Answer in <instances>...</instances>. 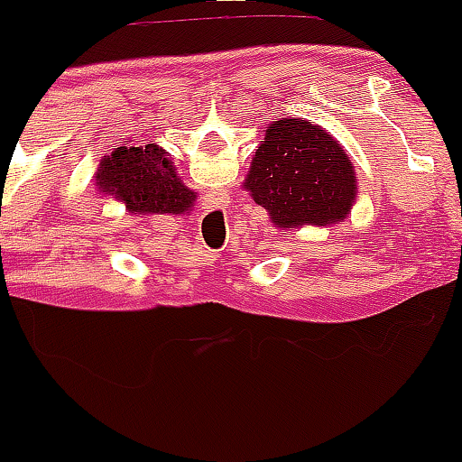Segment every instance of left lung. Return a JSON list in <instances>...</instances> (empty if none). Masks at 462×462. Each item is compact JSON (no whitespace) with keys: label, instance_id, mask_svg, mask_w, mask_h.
<instances>
[{"label":"left lung","instance_id":"8db88e82","mask_svg":"<svg viewBox=\"0 0 462 462\" xmlns=\"http://www.w3.org/2000/svg\"><path fill=\"white\" fill-rule=\"evenodd\" d=\"M354 178L346 152L326 130L304 119H280L254 153L245 189L273 226H328L352 210Z\"/></svg>","mask_w":462,"mask_h":462}]
</instances>
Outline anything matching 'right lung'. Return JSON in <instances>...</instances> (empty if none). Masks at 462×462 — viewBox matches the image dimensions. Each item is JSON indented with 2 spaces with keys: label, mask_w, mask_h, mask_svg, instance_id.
Returning <instances> with one entry per match:
<instances>
[{
  "label": "right lung",
  "mask_w": 462,
  "mask_h": 462,
  "mask_svg": "<svg viewBox=\"0 0 462 462\" xmlns=\"http://www.w3.org/2000/svg\"><path fill=\"white\" fill-rule=\"evenodd\" d=\"M97 187L113 190L125 201L130 213H184L198 195L180 182L173 164L156 145L116 147L104 158L97 171Z\"/></svg>",
  "instance_id": "1"
}]
</instances>
